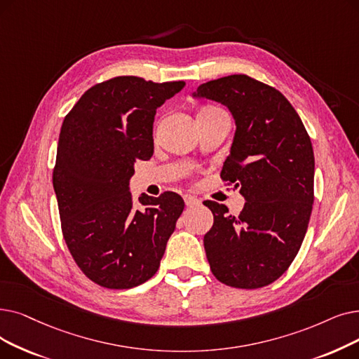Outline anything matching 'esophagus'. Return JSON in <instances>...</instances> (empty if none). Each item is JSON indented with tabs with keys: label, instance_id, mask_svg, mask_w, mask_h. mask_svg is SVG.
<instances>
[{
	"label": "esophagus",
	"instance_id": "obj_1",
	"mask_svg": "<svg viewBox=\"0 0 359 359\" xmlns=\"http://www.w3.org/2000/svg\"><path fill=\"white\" fill-rule=\"evenodd\" d=\"M183 199H184L186 207H191V208H192V207L199 205V199L195 198V196H192V195H184Z\"/></svg>",
	"mask_w": 359,
	"mask_h": 359
}]
</instances>
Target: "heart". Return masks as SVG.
Returning <instances> with one entry per match:
<instances>
[{"label":"heart","instance_id":"obj_1","mask_svg":"<svg viewBox=\"0 0 359 359\" xmlns=\"http://www.w3.org/2000/svg\"><path fill=\"white\" fill-rule=\"evenodd\" d=\"M214 110H218V108H215V107H202V108H199L198 116H201V114H207V113H211V111H214Z\"/></svg>","mask_w":359,"mask_h":359}]
</instances>
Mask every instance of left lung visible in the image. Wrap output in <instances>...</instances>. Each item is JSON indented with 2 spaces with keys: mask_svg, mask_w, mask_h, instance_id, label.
<instances>
[{
  "mask_svg": "<svg viewBox=\"0 0 359 359\" xmlns=\"http://www.w3.org/2000/svg\"><path fill=\"white\" fill-rule=\"evenodd\" d=\"M194 98L229 108L236 124L222 179L245 198L238 217L205 201L214 224L204 236L210 269L222 283L257 289L282 276L298 254L314 202V151L282 92L246 74L198 86Z\"/></svg>",
  "mask_w": 359,
  "mask_h": 359,
  "instance_id": "8db88e82",
  "label": "left lung"
}]
</instances>
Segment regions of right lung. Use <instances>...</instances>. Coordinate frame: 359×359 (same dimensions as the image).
<instances>
[{
    "label": "right lung",
    "instance_id": "1",
    "mask_svg": "<svg viewBox=\"0 0 359 359\" xmlns=\"http://www.w3.org/2000/svg\"><path fill=\"white\" fill-rule=\"evenodd\" d=\"M184 82L118 76L88 89L61 126L53 184L61 229L81 270L100 286L130 289L160 267L184 202L175 192L145 194L133 207L136 160L154 152L157 108Z\"/></svg>",
    "mask_w": 359,
    "mask_h": 359
}]
</instances>
